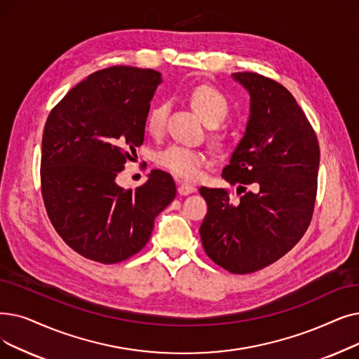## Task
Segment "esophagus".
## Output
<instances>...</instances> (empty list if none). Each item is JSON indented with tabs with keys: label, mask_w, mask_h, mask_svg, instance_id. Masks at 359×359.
Segmentation results:
<instances>
[{
	"label": "esophagus",
	"mask_w": 359,
	"mask_h": 359,
	"mask_svg": "<svg viewBox=\"0 0 359 359\" xmlns=\"http://www.w3.org/2000/svg\"><path fill=\"white\" fill-rule=\"evenodd\" d=\"M195 191H196V188H195V186H192V184H188V183H179L177 192H179L180 195H191V194H194Z\"/></svg>",
	"instance_id": "obj_1"
}]
</instances>
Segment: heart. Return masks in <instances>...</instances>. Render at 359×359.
Listing matches in <instances>:
<instances>
[{
	"mask_svg": "<svg viewBox=\"0 0 359 359\" xmlns=\"http://www.w3.org/2000/svg\"><path fill=\"white\" fill-rule=\"evenodd\" d=\"M189 102L195 113L207 124L220 123L227 114V100L223 93L210 86H196L189 93ZM168 107L164 102L151 107L147 116V129L151 135H160L164 130ZM210 161L205 151L188 148L183 145H170L157 155V163L170 171L171 175L186 180H195L199 177L202 168Z\"/></svg>",
	"mask_w": 359,
	"mask_h": 359,
	"instance_id": "b5f03b06",
	"label": "heart"
}]
</instances>
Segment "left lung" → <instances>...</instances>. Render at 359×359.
<instances>
[{"mask_svg": "<svg viewBox=\"0 0 359 359\" xmlns=\"http://www.w3.org/2000/svg\"><path fill=\"white\" fill-rule=\"evenodd\" d=\"M251 97L241 142L223 177L238 191L254 184L239 201L227 189L202 186L208 205L199 227L202 246L218 266L235 274L254 273L287 254L313 217L320 147L316 132L292 93L251 72L233 73Z\"/></svg>", "mask_w": 359, "mask_h": 359, "instance_id": "8db88e82", "label": "left lung"}]
</instances>
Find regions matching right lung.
<instances>
[{
    "label": "right lung",
    "mask_w": 359,
    "mask_h": 359,
    "mask_svg": "<svg viewBox=\"0 0 359 359\" xmlns=\"http://www.w3.org/2000/svg\"><path fill=\"white\" fill-rule=\"evenodd\" d=\"M163 82L151 69L114 66L89 74L50 113L42 135L41 188L50 220L82 257L116 264L147 245L154 220L176 196L152 170L136 189L116 179L145 137L149 102Z\"/></svg>",
    "instance_id": "right-lung-1"
}]
</instances>
